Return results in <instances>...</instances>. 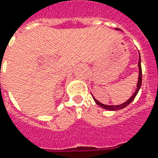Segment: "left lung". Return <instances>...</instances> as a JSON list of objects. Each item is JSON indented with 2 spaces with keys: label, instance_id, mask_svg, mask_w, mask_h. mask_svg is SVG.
Here are the masks:
<instances>
[{
  "label": "left lung",
  "instance_id": "8db88e82",
  "mask_svg": "<svg viewBox=\"0 0 158 158\" xmlns=\"http://www.w3.org/2000/svg\"><path fill=\"white\" fill-rule=\"evenodd\" d=\"M138 68H139V77H138V82H137V89H136V91L134 92V94L132 95L126 102L123 103V104H121V105H117V106H108V105H104L102 103H101L100 102H98V101H97L96 98H94V97L92 96V97H93V99H94L95 101V102L97 103V105H98V106H101V107H102V108L106 109V110H108V111H118V110H121V109H123L124 108V107H126V106H128L129 104L134 100V98L136 97L137 94L138 93V91H139L140 87L142 86V66H141V56H140V54L139 61H138Z\"/></svg>",
  "mask_w": 158,
  "mask_h": 158
}]
</instances>
